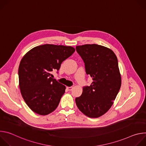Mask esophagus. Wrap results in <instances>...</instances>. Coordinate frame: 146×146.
I'll return each mask as SVG.
<instances>
[{
  "label": "esophagus",
  "mask_w": 146,
  "mask_h": 146,
  "mask_svg": "<svg viewBox=\"0 0 146 146\" xmlns=\"http://www.w3.org/2000/svg\"><path fill=\"white\" fill-rule=\"evenodd\" d=\"M66 88L69 91H72L73 89V87H67Z\"/></svg>",
  "instance_id": "1"
}]
</instances>
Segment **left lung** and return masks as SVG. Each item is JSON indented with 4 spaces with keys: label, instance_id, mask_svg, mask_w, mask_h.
<instances>
[{
    "label": "left lung",
    "instance_id": "obj_1",
    "mask_svg": "<svg viewBox=\"0 0 146 146\" xmlns=\"http://www.w3.org/2000/svg\"><path fill=\"white\" fill-rule=\"evenodd\" d=\"M76 51L84 62L87 74L92 78L84 86L80 96L75 99L78 109L86 115L97 118L112 106L121 87L118 59L110 49L98 44L76 46Z\"/></svg>",
    "mask_w": 146,
    "mask_h": 146
}]
</instances>
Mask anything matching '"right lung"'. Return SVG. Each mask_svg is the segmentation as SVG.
<instances>
[{
    "label": "right lung",
    "mask_w": 146,
    "mask_h": 146,
    "mask_svg": "<svg viewBox=\"0 0 146 146\" xmlns=\"http://www.w3.org/2000/svg\"><path fill=\"white\" fill-rule=\"evenodd\" d=\"M74 51L70 46L44 44L31 50L21 60L19 89L33 111L44 115L56 109L66 87L52 78L51 73L58 71L62 62Z\"/></svg>",
    "instance_id": "right-lung-1"
}]
</instances>
